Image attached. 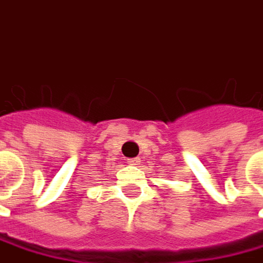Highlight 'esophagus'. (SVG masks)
I'll return each instance as SVG.
<instances>
[{"label": "esophagus", "instance_id": "34e87169", "mask_svg": "<svg viewBox=\"0 0 263 263\" xmlns=\"http://www.w3.org/2000/svg\"><path fill=\"white\" fill-rule=\"evenodd\" d=\"M128 163H129V165H137V163H140V159H137V157L128 159Z\"/></svg>", "mask_w": 263, "mask_h": 263}]
</instances>
